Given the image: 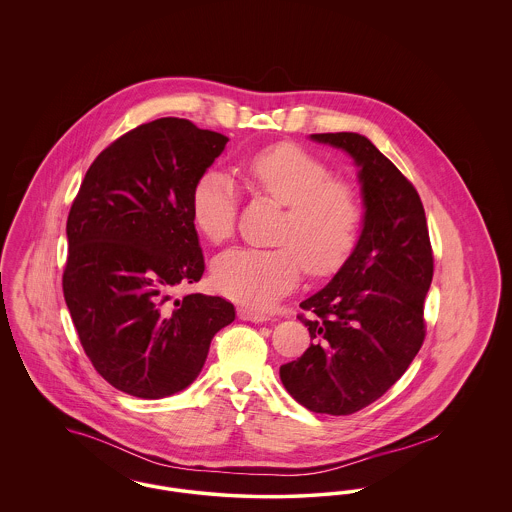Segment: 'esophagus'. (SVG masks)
<instances>
[{"label":"esophagus","mask_w":512,"mask_h":512,"mask_svg":"<svg viewBox=\"0 0 512 512\" xmlns=\"http://www.w3.org/2000/svg\"><path fill=\"white\" fill-rule=\"evenodd\" d=\"M238 317L242 320H251V322H267V320H270V317L265 313H259V311H253V309H247V307L238 309Z\"/></svg>","instance_id":"1"}]
</instances>
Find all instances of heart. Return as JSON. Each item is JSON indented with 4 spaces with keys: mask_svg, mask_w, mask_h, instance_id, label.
<instances>
[{
    "mask_svg": "<svg viewBox=\"0 0 512 512\" xmlns=\"http://www.w3.org/2000/svg\"><path fill=\"white\" fill-rule=\"evenodd\" d=\"M255 194L286 207L274 249L240 247L215 261L220 293L265 309L292 292L303 267L315 278L340 270L359 244L365 209L357 190L334 178L332 169L305 147L278 142L253 151L244 161ZM190 211L197 230L213 244L234 234L238 190L219 171H205L194 184Z\"/></svg>",
    "mask_w": 512,
    "mask_h": 512,
    "instance_id": "obj_1",
    "label": "heart"
}]
</instances>
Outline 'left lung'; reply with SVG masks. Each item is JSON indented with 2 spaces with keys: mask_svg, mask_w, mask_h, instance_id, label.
<instances>
[{
  "mask_svg": "<svg viewBox=\"0 0 512 512\" xmlns=\"http://www.w3.org/2000/svg\"><path fill=\"white\" fill-rule=\"evenodd\" d=\"M311 138L341 147L361 167L365 226L332 282L299 305L313 343L280 366V380L309 411L345 416L380 399L422 347L434 251L416 188L368 138Z\"/></svg>",
  "mask_w": 512,
  "mask_h": 512,
  "instance_id": "obj_1",
  "label": "left lung"
}]
</instances>
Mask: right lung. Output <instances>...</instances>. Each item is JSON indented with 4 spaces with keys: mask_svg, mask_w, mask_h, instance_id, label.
<instances>
[{
    "mask_svg": "<svg viewBox=\"0 0 512 512\" xmlns=\"http://www.w3.org/2000/svg\"><path fill=\"white\" fill-rule=\"evenodd\" d=\"M228 138L165 117L105 147L74 197L63 295L99 376L142 399L188 388L234 318L222 297L190 293L205 270L190 199Z\"/></svg>",
    "mask_w": 512,
    "mask_h": 512,
    "instance_id": "obj_1",
    "label": "right lung"
}]
</instances>
